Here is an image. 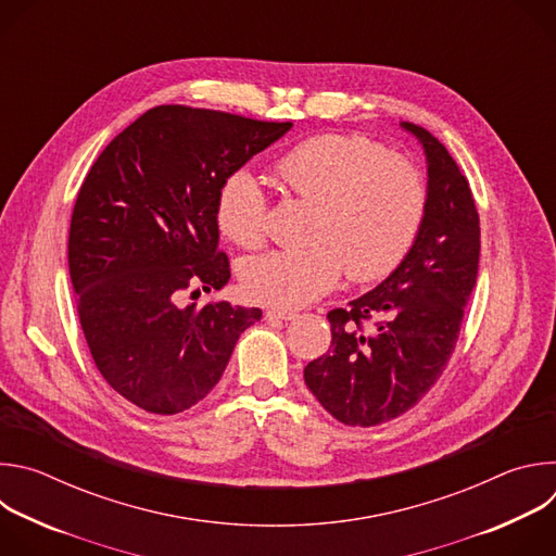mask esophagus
Returning a JSON list of instances; mask_svg holds the SVG:
<instances>
[{
  "instance_id": "obj_1",
  "label": "esophagus",
  "mask_w": 556,
  "mask_h": 556,
  "mask_svg": "<svg viewBox=\"0 0 556 556\" xmlns=\"http://www.w3.org/2000/svg\"><path fill=\"white\" fill-rule=\"evenodd\" d=\"M296 316L299 314L292 309H268L266 312V319H281V321H294Z\"/></svg>"
}]
</instances>
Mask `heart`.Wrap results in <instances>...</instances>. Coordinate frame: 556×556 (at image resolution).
<instances>
[{
    "label": "heart",
    "mask_w": 556,
    "mask_h": 556,
    "mask_svg": "<svg viewBox=\"0 0 556 556\" xmlns=\"http://www.w3.org/2000/svg\"><path fill=\"white\" fill-rule=\"evenodd\" d=\"M275 178L286 193L312 204L309 244L255 255L240 266L244 292L260 303L305 305L332 290L343 268L352 281L387 275L412 249L425 215L418 169L361 136L307 138L279 157ZM266 211V193L251 172L240 169L222 182L215 219L237 247H262Z\"/></svg>",
    "instance_id": "obj_1"
}]
</instances>
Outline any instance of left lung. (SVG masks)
Listing matches in <instances>:
<instances>
[{"mask_svg":"<svg viewBox=\"0 0 556 556\" xmlns=\"http://www.w3.org/2000/svg\"><path fill=\"white\" fill-rule=\"evenodd\" d=\"M427 163L425 215L403 262L328 314L332 345L307 363L314 399L339 422L376 427L409 412L442 376L480 266V215L468 180L427 129L401 123ZM377 324L367 329L365 320Z\"/></svg>","mask_w":556,"mask_h":556,"instance_id":"1","label":"left lung"}]
</instances>
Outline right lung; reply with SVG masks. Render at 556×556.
Masks as SVG:
<instances>
[{"mask_svg":"<svg viewBox=\"0 0 556 556\" xmlns=\"http://www.w3.org/2000/svg\"><path fill=\"white\" fill-rule=\"evenodd\" d=\"M290 127L161 105L92 165L70 222V279L90 354L131 405L157 416L198 405L237 339L262 319L260 307L178 301L198 285L211 292L228 283L217 191Z\"/></svg>","mask_w":556,"mask_h":556,"instance_id":"obj_1","label":"right lung"}]
</instances>
